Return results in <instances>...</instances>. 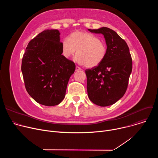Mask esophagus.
Wrapping results in <instances>:
<instances>
[{"instance_id":"1","label":"esophagus","mask_w":158,"mask_h":158,"mask_svg":"<svg viewBox=\"0 0 158 158\" xmlns=\"http://www.w3.org/2000/svg\"><path fill=\"white\" fill-rule=\"evenodd\" d=\"M81 69L80 68V67H79V66H76V71H81Z\"/></svg>"}]
</instances>
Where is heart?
Masks as SVG:
<instances>
[{"mask_svg": "<svg viewBox=\"0 0 158 158\" xmlns=\"http://www.w3.org/2000/svg\"><path fill=\"white\" fill-rule=\"evenodd\" d=\"M62 56L69 59L76 52V61L88 68L99 65L107 54L106 44L96 35L85 31H76L70 34L69 39L61 41Z\"/></svg>", "mask_w": 158, "mask_h": 158, "instance_id": "1", "label": "heart"}]
</instances>
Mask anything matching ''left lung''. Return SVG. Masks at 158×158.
Wrapping results in <instances>:
<instances>
[{"label":"left lung","instance_id":"8db88e82","mask_svg":"<svg viewBox=\"0 0 158 158\" xmlns=\"http://www.w3.org/2000/svg\"><path fill=\"white\" fill-rule=\"evenodd\" d=\"M88 31L104 35L107 54L99 65L85 71L87 95L98 106H110L123 98L127 88L132 69L129 49L126 41L109 28Z\"/></svg>","mask_w":158,"mask_h":158}]
</instances>
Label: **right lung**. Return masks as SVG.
I'll return each mask as SVG.
<instances>
[{"instance_id": "right-lung-1", "label": "right lung", "mask_w": 158, "mask_h": 158, "mask_svg": "<svg viewBox=\"0 0 158 158\" xmlns=\"http://www.w3.org/2000/svg\"><path fill=\"white\" fill-rule=\"evenodd\" d=\"M75 69L74 62L62 55L57 29L45 30L32 39L22 60L26 91L37 102L47 106L62 102Z\"/></svg>"}]
</instances>
